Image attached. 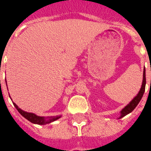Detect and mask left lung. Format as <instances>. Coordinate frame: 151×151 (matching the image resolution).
<instances>
[{
  "label": "left lung",
  "mask_w": 151,
  "mask_h": 151,
  "mask_svg": "<svg viewBox=\"0 0 151 151\" xmlns=\"http://www.w3.org/2000/svg\"><path fill=\"white\" fill-rule=\"evenodd\" d=\"M146 83V69H144V70H143V81L142 84V87L140 89L138 94L133 99V100L121 110V111H120V116L119 117V119H120V118H122V117L124 116H125L126 115H128V114L130 113V112H132V111L134 110V108L137 106V104H139V102L141 101V99L142 98L144 92H145Z\"/></svg>",
  "instance_id": "8db88e82"
}]
</instances>
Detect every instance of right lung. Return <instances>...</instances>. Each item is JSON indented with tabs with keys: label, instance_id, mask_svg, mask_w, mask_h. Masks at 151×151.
Here are the masks:
<instances>
[{
	"label": "right lung",
	"instance_id": "right-lung-1",
	"mask_svg": "<svg viewBox=\"0 0 151 151\" xmlns=\"http://www.w3.org/2000/svg\"><path fill=\"white\" fill-rule=\"evenodd\" d=\"M14 107L17 108V110L19 111V113L21 114L22 116L25 117L27 120L29 121H31V123L37 124H49L52 121L58 120L59 118H60V116H51V117H43V116H36L35 114L31 113V112H27V111H22V109L18 108L17 105L15 104L14 103Z\"/></svg>",
	"mask_w": 151,
	"mask_h": 151
}]
</instances>
